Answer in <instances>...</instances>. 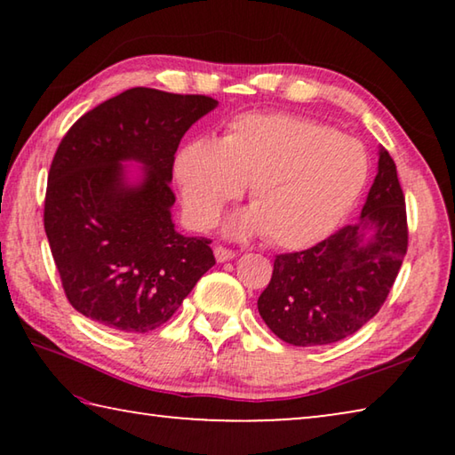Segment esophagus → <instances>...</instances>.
<instances>
[{
    "mask_svg": "<svg viewBox=\"0 0 455 455\" xmlns=\"http://www.w3.org/2000/svg\"><path fill=\"white\" fill-rule=\"evenodd\" d=\"M214 257H217L219 263H227V260L235 259V251H230V249H227V246H222V244H217V246H214Z\"/></svg>",
    "mask_w": 455,
    "mask_h": 455,
    "instance_id": "1",
    "label": "esophagus"
}]
</instances>
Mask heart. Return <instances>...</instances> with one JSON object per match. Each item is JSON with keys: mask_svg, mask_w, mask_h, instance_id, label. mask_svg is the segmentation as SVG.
I'll return each mask as SVG.
<instances>
[{"mask_svg": "<svg viewBox=\"0 0 455 455\" xmlns=\"http://www.w3.org/2000/svg\"><path fill=\"white\" fill-rule=\"evenodd\" d=\"M190 222L209 228L251 184L252 209L238 228L267 235L279 249L319 243L345 219L363 190L369 158L363 144L292 114H243L220 142L200 138L174 163Z\"/></svg>", "mask_w": 455, "mask_h": 455, "instance_id": "1", "label": "heart"}]
</instances>
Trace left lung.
Listing matches in <instances>:
<instances>
[{
	"mask_svg": "<svg viewBox=\"0 0 455 455\" xmlns=\"http://www.w3.org/2000/svg\"><path fill=\"white\" fill-rule=\"evenodd\" d=\"M407 212L395 163L379 150L361 217L311 249L275 257L259 297L267 327L295 347L329 345L373 319L407 252Z\"/></svg>",
	"mask_w": 455,
	"mask_h": 455,
	"instance_id": "obj_1",
	"label": "left lung"
}]
</instances>
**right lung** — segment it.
I'll return each instance as SVG.
<instances>
[{
    "instance_id": "right-lung-1",
    "label": "right lung",
    "mask_w": 455,
    "mask_h": 455,
    "mask_svg": "<svg viewBox=\"0 0 455 455\" xmlns=\"http://www.w3.org/2000/svg\"><path fill=\"white\" fill-rule=\"evenodd\" d=\"M217 100L130 88L84 114L53 154L44 228L68 301L124 333L166 323L217 263L211 238L174 230L171 188L182 136ZM122 159L145 164L140 185Z\"/></svg>"
}]
</instances>
